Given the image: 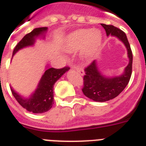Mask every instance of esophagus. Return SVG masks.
Listing matches in <instances>:
<instances>
[{
    "instance_id": "esophagus-1",
    "label": "esophagus",
    "mask_w": 146,
    "mask_h": 146,
    "mask_svg": "<svg viewBox=\"0 0 146 146\" xmlns=\"http://www.w3.org/2000/svg\"><path fill=\"white\" fill-rule=\"evenodd\" d=\"M73 69L76 70L78 72V73L80 74V75L82 76H84L85 75V71H84V70L82 69V68H81V67H72Z\"/></svg>"
}]
</instances>
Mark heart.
I'll return each mask as SVG.
<instances>
[{
  "mask_svg": "<svg viewBox=\"0 0 146 146\" xmlns=\"http://www.w3.org/2000/svg\"><path fill=\"white\" fill-rule=\"evenodd\" d=\"M102 42V34L98 30L79 29L70 35L65 44V49L74 52L81 48V56L90 59L96 54Z\"/></svg>",
  "mask_w": 146,
  "mask_h": 146,
  "instance_id": "heart-1",
  "label": "heart"
}]
</instances>
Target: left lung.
<instances>
[{
	"label": "left lung",
	"instance_id": "obj_1",
	"mask_svg": "<svg viewBox=\"0 0 146 146\" xmlns=\"http://www.w3.org/2000/svg\"><path fill=\"white\" fill-rule=\"evenodd\" d=\"M101 25L107 36H115L126 47L129 63L121 74L113 76L104 75L98 67V60H94L85 68L82 92L87 98L96 102H106L116 98L126 88L132 73L133 54L125 33L113 25L105 24Z\"/></svg>",
	"mask_w": 146,
	"mask_h": 146
}]
</instances>
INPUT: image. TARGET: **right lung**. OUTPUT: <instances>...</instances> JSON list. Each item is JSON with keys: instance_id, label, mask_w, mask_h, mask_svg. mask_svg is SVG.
<instances>
[{"instance_id": "right-lung-1", "label": "right lung", "mask_w": 146, "mask_h": 146, "mask_svg": "<svg viewBox=\"0 0 146 146\" xmlns=\"http://www.w3.org/2000/svg\"><path fill=\"white\" fill-rule=\"evenodd\" d=\"M47 27L35 28L31 33L26 34L15 47L13 56L22 48L34 46L37 39L44 40ZM68 67L62 69H54L47 64L44 73L40 78L36 89L28 98L19 94L11 87L12 93L15 100L23 108L33 113H43L50 110L54 104V85L67 71Z\"/></svg>"}]
</instances>
